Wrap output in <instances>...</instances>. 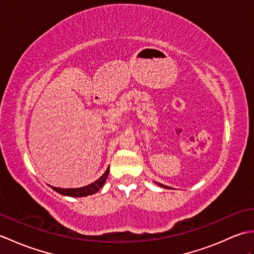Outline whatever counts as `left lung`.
I'll return each instance as SVG.
<instances>
[{"mask_svg": "<svg viewBox=\"0 0 254 254\" xmlns=\"http://www.w3.org/2000/svg\"><path fill=\"white\" fill-rule=\"evenodd\" d=\"M158 185H159V186H160V187H164V188H167V187H166V186H163V185H160V183H158Z\"/></svg>", "mask_w": 254, "mask_h": 254, "instance_id": "1", "label": "left lung"}]
</instances>
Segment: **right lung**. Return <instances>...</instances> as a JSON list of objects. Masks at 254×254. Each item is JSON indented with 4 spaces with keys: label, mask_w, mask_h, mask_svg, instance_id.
Wrapping results in <instances>:
<instances>
[{
    "label": "right lung",
    "mask_w": 254,
    "mask_h": 254,
    "mask_svg": "<svg viewBox=\"0 0 254 254\" xmlns=\"http://www.w3.org/2000/svg\"><path fill=\"white\" fill-rule=\"evenodd\" d=\"M108 175H109V167L106 170V172L102 175L98 180H96L95 182L90 183V185L82 187V188H75V189H61V188H57V187H51L52 190H55L56 192L62 194V195H66V196H72V197H82V196H87L91 195V194H95L96 192H98L100 190V188L105 185V182L108 178Z\"/></svg>",
    "instance_id": "obj_1"
}]
</instances>
